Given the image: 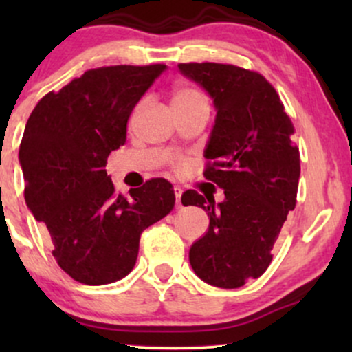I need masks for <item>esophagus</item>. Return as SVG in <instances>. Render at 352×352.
I'll use <instances>...</instances> for the list:
<instances>
[{
    "instance_id": "esophagus-1",
    "label": "esophagus",
    "mask_w": 352,
    "mask_h": 352,
    "mask_svg": "<svg viewBox=\"0 0 352 352\" xmlns=\"http://www.w3.org/2000/svg\"><path fill=\"white\" fill-rule=\"evenodd\" d=\"M173 192H175V207L177 208H182V193H184V190H182L180 187H175L173 188Z\"/></svg>"
}]
</instances>
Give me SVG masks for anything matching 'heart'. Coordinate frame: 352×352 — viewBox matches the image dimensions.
<instances>
[{"instance_id":"obj_1","label":"heart","mask_w":352,"mask_h":352,"mask_svg":"<svg viewBox=\"0 0 352 352\" xmlns=\"http://www.w3.org/2000/svg\"><path fill=\"white\" fill-rule=\"evenodd\" d=\"M205 96L201 94L199 89L190 87V86H177L172 91L170 94V106L172 109H179V107H187L192 106V104L197 102H205ZM173 170L180 172L187 167V162L184 159H175L172 164Z\"/></svg>"}]
</instances>
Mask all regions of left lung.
Listing matches in <instances>:
<instances>
[{
    "mask_svg": "<svg viewBox=\"0 0 352 352\" xmlns=\"http://www.w3.org/2000/svg\"><path fill=\"white\" fill-rule=\"evenodd\" d=\"M179 69L215 102L204 177L225 190L217 205L195 190L182 195V204L201 207L210 218L208 232L190 248V265L208 285L240 288L266 272L286 215L296 207L301 167L294 125L260 72L220 63H182Z\"/></svg>",
    "mask_w": 352,
    "mask_h": 352,
    "instance_id": "left-lung-1",
    "label": "left lung"
}]
</instances>
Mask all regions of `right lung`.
Segmentation results:
<instances>
[{"instance_id": "right-lung-1", "label": "right lung", "mask_w": 352, "mask_h": 352, "mask_svg": "<svg viewBox=\"0 0 352 352\" xmlns=\"http://www.w3.org/2000/svg\"><path fill=\"white\" fill-rule=\"evenodd\" d=\"M165 64L89 69L36 104L19 145L24 199L72 280L99 286L134 268L140 235L173 210L165 179L124 197L106 172L109 153L127 139V120Z\"/></svg>"}]
</instances>
